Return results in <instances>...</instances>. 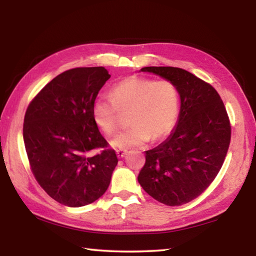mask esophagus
Listing matches in <instances>:
<instances>
[{
    "instance_id": "1",
    "label": "esophagus",
    "mask_w": 256,
    "mask_h": 256,
    "mask_svg": "<svg viewBox=\"0 0 256 256\" xmlns=\"http://www.w3.org/2000/svg\"><path fill=\"white\" fill-rule=\"evenodd\" d=\"M126 150H116V154H118V158H123L125 154H126Z\"/></svg>"
}]
</instances>
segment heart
Returning <instances> with one entry per match:
<instances>
[{
	"label": "heart",
	"mask_w": 256,
	"mask_h": 256,
	"mask_svg": "<svg viewBox=\"0 0 256 256\" xmlns=\"http://www.w3.org/2000/svg\"><path fill=\"white\" fill-rule=\"evenodd\" d=\"M110 97L99 96L92 106L94 124L106 136L116 131L120 112H128L132 125L110 140L115 149L128 150L162 138L174 130L180 114V94L168 80L132 76L112 86Z\"/></svg>",
	"instance_id": "heart-1"
}]
</instances>
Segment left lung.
<instances>
[{
	"mask_svg": "<svg viewBox=\"0 0 256 256\" xmlns=\"http://www.w3.org/2000/svg\"><path fill=\"white\" fill-rule=\"evenodd\" d=\"M140 71L172 82L180 110L167 140L146 151L138 180L160 203L185 204L204 192L222 166L232 134L226 108L214 86L183 68L146 66Z\"/></svg>",
	"mask_w": 256,
	"mask_h": 256,
	"instance_id": "obj_1",
	"label": "left lung"
}]
</instances>
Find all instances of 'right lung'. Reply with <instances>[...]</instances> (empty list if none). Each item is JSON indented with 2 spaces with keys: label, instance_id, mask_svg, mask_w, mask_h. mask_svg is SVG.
I'll list each match as a JSON object with an SVG mask.
<instances>
[{
  "label": "right lung",
  "instance_id": "1",
  "mask_svg": "<svg viewBox=\"0 0 256 256\" xmlns=\"http://www.w3.org/2000/svg\"><path fill=\"white\" fill-rule=\"evenodd\" d=\"M110 78L102 66L71 68L47 84L26 112L24 142L32 174L60 204H90L110 186L118 159L92 115ZM97 148L101 152L92 155Z\"/></svg>",
  "mask_w": 256,
  "mask_h": 256
}]
</instances>
